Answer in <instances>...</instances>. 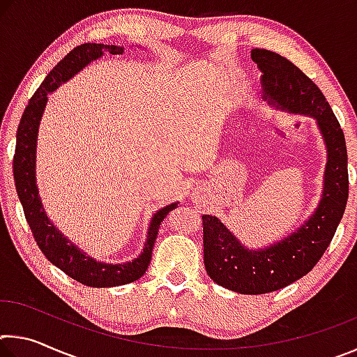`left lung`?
I'll use <instances>...</instances> for the list:
<instances>
[{
	"label": "left lung",
	"instance_id": "obj_1",
	"mask_svg": "<svg viewBox=\"0 0 357 357\" xmlns=\"http://www.w3.org/2000/svg\"><path fill=\"white\" fill-rule=\"evenodd\" d=\"M250 56L263 72V99L277 110L315 119L328 153L318 206L299 228L277 243L249 249L219 217L203 215L208 275L231 291L263 294L310 273L329 247L347 208L348 154L340 124L317 84L279 53L253 48Z\"/></svg>",
	"mask_w": 357,
	"mask_h": 357
}]
</instances>
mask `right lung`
Wrapping results in <instances>:
<instances>
[{
    "instance_id": "1",
    "label": "right lung",
    "mask_w": 357,
    "mask_h": 357,
    "mask_svg": "<svg viewBox=\"0 0 357 357\" xmlns=\"http://www.w3.org/2000/svg\"><path fill=\"white\" fill-rule=\"evenodd\" d=\"M123 55L124 47L104 45V44H83L75 47L68 53V56L61 59L50 74L45 77L38 91L29 99L25 112L22 114L19 129H17V144L14 154V179L19 200L25 211V217L33 236L38 243L39 249L47 257L48 261L55 264L63 273L72 279L93 288H108L119 287L126 283L135 282L146 273L153 255V247L162 220L167 214L178 206L179 202L160 208L151 217L146 241H144L143 252L132 261L124 263H105L89 257L86 252L72 243L59 231L53 223L42 204L39 187L36 183V153H38V135L42 114L45 112L48 94H52L63 83L70 80L83 68L104 56Z\"/></svg>"
}]
</instances>
